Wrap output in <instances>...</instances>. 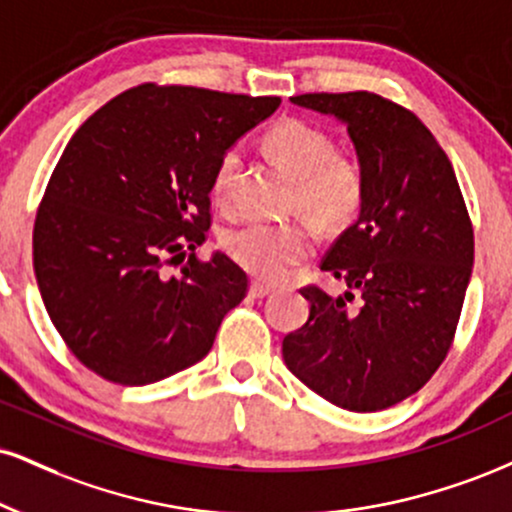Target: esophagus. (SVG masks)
<instances>
[{"mask_svg": "<svg viewBox=\"0 0 512 512\" xmlns=\"http://www.w3.org/2000/svg\"><path fill=\"white\" fill-rule=\"evenodd\" d=\"M250 298H267V295L274 293L272 286H267V283H260V281H252L250 283Z\"/></svg>", "mask_w": 512, "mask_h": 512, "instance_id": "obj_1", "label": "esophagus"}]
</instances>
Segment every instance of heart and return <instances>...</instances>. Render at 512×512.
<instances>
[{
    "instance_id": "heart-1",
    "label": "heart",
    "mask_w": 512,
    "mask_h": 512,
    "mask_svg": "<svg viewBox=\"0 0 512 512\" xmlns=\"http://www.w3.org/2000/svg\"><path fill=\"white\" fill-rule=\"evenodd\" d=\"M264 147L295 181L293 212H303L319 229L348 226L365 200V171L348 152H334L329 135L310 123L283 119L264 135ZM240 166L238 147L219 157L212 176V195L229 205ZM226 255L240 269L262 281H281L315 252L317 233L307 219L248 221L221 236Z\"/></svg>"
}]
</instances>
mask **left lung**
I'll use <instances>...</instances> for the list:
<instances>
[{
  "label": "left lung",
  "instance_id": "1",
  "mask_svg": "<svg viewBox=\"0 0 512 512\" xmlns=\"http://www.w3.org/2000/svg\"><path fill=\"white\" fill-rule=\"evenodd\" d=\"M291 102L346 123L365 200L322 260L343 293L300 291L310 319L283 338V362L338 408L386 410L446 360L472 276L470 214L446 152L405 107L365 90Z\"/></svg>",
  "mask_w": 512,
  "mask_h": 512
}]
</instances>
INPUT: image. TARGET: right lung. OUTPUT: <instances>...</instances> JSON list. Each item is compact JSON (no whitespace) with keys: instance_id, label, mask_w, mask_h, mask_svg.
<instances>
[{"instance_id":"add662e5","label":"right lung","mask_w":512,"mask_h":512,"mask_svg":"<svg viewBox=\"0 0 512 512\" xmlns=\"http://www.w3.org/2000/svg\"><path fill=\"white\" fill-rule=\"evenodd\" d=\"M279 104L145 83L73 133L35 217L33 267L52 324L102 379L155 384L212 350L248 293L231 257L195 255L212 221L214 166Z\"/></svg>"}]
</instances>
